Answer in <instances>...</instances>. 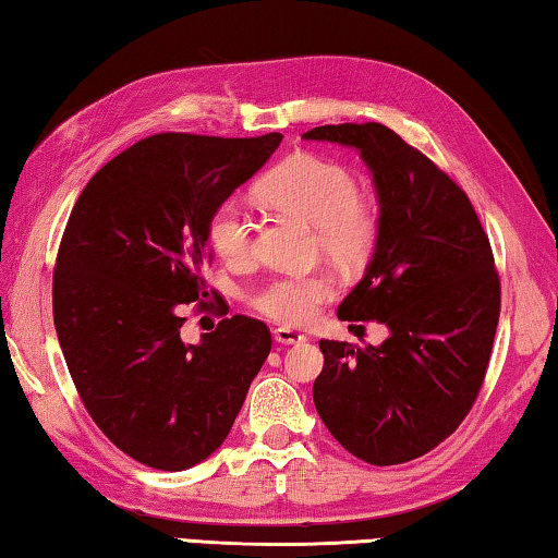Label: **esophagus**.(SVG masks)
Listing matches in <instances>:
<instances>
[{"instance_id":"34e87169","label":"esophagus","mask_w":558,"mask_h":558,"mask_svg":"<svg viewBox=\"0 0 558 558\" xmlns=\"http://www.w3.org/2000/svg\"><path fill=\"white\" fill-rule=\"evenodd\" d=\"M272 339H276V342H280V344H300V342H305L307 337L298 332V329L278 327V329H272Z\"/></svg>"}]
</instances>
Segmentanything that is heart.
I'll return each instance as SVG.
<instances>
[{
	"label": "heart",
	"mask_w": 558,
	"mask_h": 558,
	"mask_svg": "<svg viewBox=\"0 0 558 558\" xmlns=\"http://www.w3.org/2000/svg\"><path fill=\"white\" fill-rule=\"evenodd\" d=\"M260 199L280 214L315 226L317 248L347 266L372 256L379 239V204L356 186L354 172L337 159L298 153L282 159L263 177ZM209 245L226 263L251 258V221L235 202H223L209 219ZM332 272H292L272 278L253 295L258 313L280 325L300 327L317 315V307L335 295Z\"/></svg>",
	"instance_id": "1"
}]
</instances>
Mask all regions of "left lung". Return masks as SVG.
Returning <instances> with one entry per match:
<instances>
[{"label":"left lung","mask_w":558,"mask_h":558,"mask_svg":"<svg viewBox=\"0 0 558 558\" xmlns=\"http://www.w3.org/2000/svg\"><path fill=\"white\" fill-rule=\"evenodd\" d=\"M302 137L354 147L372 169L379 239L337 317L391 332L364 349L319 339L315 409L352 456L399 465L456 433L483 389L499 319L493 248L468 194L381 122Z\"/></svg>","instance_id":"obj_1"}]
</instances>
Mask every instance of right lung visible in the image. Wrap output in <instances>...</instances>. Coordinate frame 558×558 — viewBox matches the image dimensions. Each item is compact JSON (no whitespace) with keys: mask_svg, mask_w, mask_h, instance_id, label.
I'll use <instances>...</instances> for the list:
<instances>
[{"mask_svg":"<svg viewBox=\"0 0 558 558\" xmlns=\"http://www.w3.org/2000/svg\"><path fill=\"white\" fill-rule=\"evenodd\" d=\"M282 135L162 132L98 169L65 223L53 325L90 418L143 465L186 470L211 456L270 354L260 319H221L199 344L182 305L206 298L209 219Z\"/></svg>","mask_w":558,"mask_h":558,"instance_id":"obj_1","label":"right lung"}]
</instances>
